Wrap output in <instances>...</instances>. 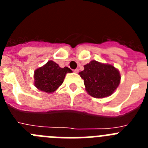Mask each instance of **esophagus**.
<instances>
[{"label": "esophagus", "mask_w": 148, "mask_h": 148, "mask_svg": "<svg viewBox=\"0 0 148 148\" xmlns=\"http://www.w3.org/2000/svg\"><path fill=\"white\" fill-rule=\"evenodd\" d=\"M74 72H75V73H78V72H79V70H78V69H75V70H74Z\"/></svg>", "instance_id": "34e87169"}]
</instances>
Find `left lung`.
I'll return each mask as SVG.
<instances>
[{"label": "left lung", "instance_id": "obj_1", "mask_svg": "<svg viewBox=\"0 0 148 148\" xmlns=\"http://www.w3.org/2000/svg\"><path fill=\"white\" fill-rule=\"evenodd\" d=\"M87 92L94 98H104L114 92L120 83L119 71L113 65L91 61L79 73Z\"/></svg>", "mask_w": 148, "mask_h": 148}]
</instances>
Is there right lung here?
<instances>
[{
	"label": "right lung",
	"instance_id": "1",
	"mask_svg": "<svg viewBox=\"0 0 148 148\" xmlns=\"http://www.w3.org/2000/svg\"><path fill=\"white\" fill-rule=\"evenodd\" d=\"M68 73H72L70 68H61L53 61H49L45 65L35 70L34 84L39 90L51 93L62 84Z\"/></svg>",
	"mask_w": 148,
	"mask_h": 148
}]
</instances>
